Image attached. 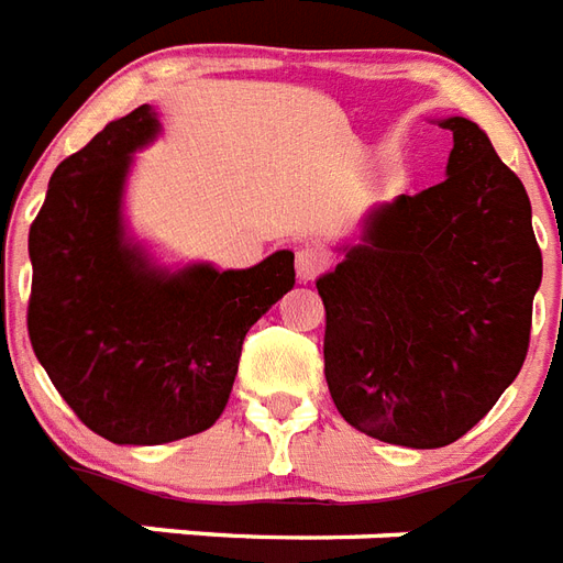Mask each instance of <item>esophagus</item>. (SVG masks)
Wrapping results in <instances>:
<instances>
[{
	"mask_svg": "<svg viewBox=\"0 0 563 563\" xmlns=\"http://www.w3.org/2000/svg\"><path fill=\"white\" fill-rule=\"evenodd\" d=\"M328 253L321 251V247H312V244L298 247V253H295V272H298V280L303 283H312L316 277H321V274L328 272Z\"/></svg>",
	"mask_w": 563,
	"mask_h": 563,
	"instance_id": "1",
	"label": "esophagus"
}]
</instances>
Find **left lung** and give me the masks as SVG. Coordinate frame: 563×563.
I'll list each match as a JSON object with an SVG mask.
<instances>
[{"mask_svg":"<svg viewBox=\"0 0 563 563\" xmlns=\"http://www.w3.org/2000/svg\"><path fill=\"white\" fill-rule=\"evenodd\" d=\"M449 177L368 214L324 274V377L342 419L407 449L461 440L520 375L543 256L520 177L466 118Z\"/></svg>","mask_w":563,"mask_h":563,"instance_id":"8db88e82","label":"left lung"}]
</instances>
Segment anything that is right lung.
<instances>
[{
	"label": "right lung",
	"instance_id": "1",
	"mask_svg": "<svg viewBox=\"0 0 563 563\" xmlns=\"http://www.w3.org/2000/svg\"><path fill=\"white\" fill-rule=\"evenodd\" d=\"M150 106L111 120L55 167L29 230L34 357L93 434L158 445L212 428L244 333L295 286V253L247 272H158L123 242L129 156L156 139Z\"/></svg>",
	"mask_w": 563,
	"mask_h": 563
}]
</instances>
